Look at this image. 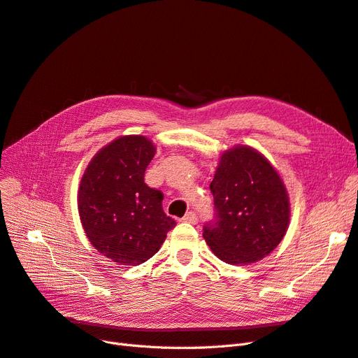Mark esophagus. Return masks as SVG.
Masks as SVG:
<instances>
[{
    "instance_id": "34e87169",
    "label": "esophagus",
    "mask_w": 358,
    "mask_h": 358,
    "mask_svg": "<svg viewBox=\"0 0 358 358\" xmlns=\"http://www.w3.org/2000/svg\"><path fill=\"white\" fill-rule=\"evenodd\" d=\"M184 222H190V224H196L197 222V215L194 213H187L181 218Z\"/></svg>"
}]
</instances>
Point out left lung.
I'll use <instances>...</instances> for the list:
<instances>
[{
  "label": "left lung",
  "mask_w": 358,
  "mask_h": 358,
  "mask_svg": "<svg viewBox=\"0 0 358 358\" xmlns=\"http://www.w3.org/2000/svg\"><path fill=\"white\" fill-rule=\"evenodd\" d=\"M209 189L215 217L203 226V237L221 261L248 266L282 242L289 227V196L258 150L236 145L224 152Z\"/></svg>",
  "instance_id": "8db88e82"
}]
</instances>
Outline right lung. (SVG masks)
Instances as JSON below:
<instances>
[{
	"mask_svg": "<svg viewBox=\"0 0 358 358\" xmlns=\"http://www.w3.org/2000/svg\"><path fill=\"white\" fill-rule=\"evenodd\" d=\"M155 152L143 136L119 137L91 159L79 184L78 210L88 241L122 266L152 258L176 227L162 209V192L144 182Z\"/></svg>",
	"mask_w": 358,
	"mask_h": 358,
	"instance_id": "1",
	"label": "right lung"
}]
</instances>
